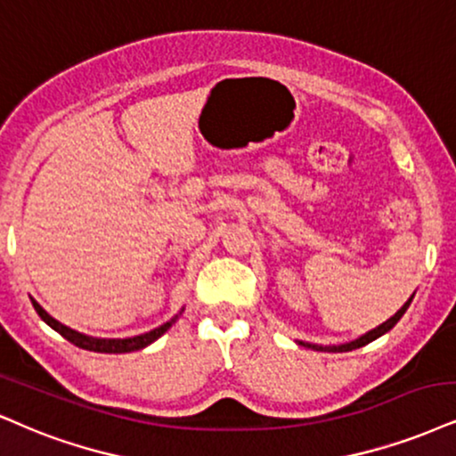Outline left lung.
I'll list each match as a JSON object with an SVG mask.
<instances>
[{"mask_svg":"<svg viewBox=\"0 0 456 456\" xmlns=\"http://www.w3.org/2000/svg\"><path fill=\"white\" fill-rule=\"evenodd\" d=\"M410 302H412V297H410V300L406 302V305H403V306L400 308V311H397L395 314H393L391 319H387V322H385L383 325H379V328H376V330L368 331V334H363L362 338H357V340L348 342V345H342V346H328V348H323V346H314V345H305V342H300V345H305V346H311V348H317V351H331V353H345V351H353V348L365 346V345H368V342H372V340L379 338V336L387 334V331H389V330L393 328V325H395L397 322H400V319H402V314L406 313V308L410 306Z\"/></svg>","mask_w":456,"mask_h":456,"instance_id":"1","label":"left lung"}]
</instances>
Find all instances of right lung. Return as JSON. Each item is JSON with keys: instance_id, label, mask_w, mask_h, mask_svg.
Returning a JSON list of instances; mask_svg holds the SVG:
<instances>
[{"instance_id": "1", "label": "right lung", "mask_w": 456, "mask_h": 456, "mask_svg": "<svg viewBox=\"0 0 456 456\" xmlns=\"http://www.w3.org/2000/svg\"><path fill=\"white\" fill-rule=\"evenodd\" d=\"M31 302H33V308H36L39 317H42L44 322H46V323L50 325V328L59 331V334L63 336L65 340H69L71 345H76V346H80V348H86V351H94V353H131V351H139V348L148 346V345H151V342H154L156 338H160V336L165 334V331H167L168 328H171L173 323L177 322V317H173L171 322H167L165 325H160V328L151 330V331H148V334L134 336V338H111V340H103V338H91V336L77 334L76 330L67 328V325L59 323V322H56V319L50 317V314H48L46 311H44V308L39 306L36 300H31Z\"/></svg>"}]
</instances>
